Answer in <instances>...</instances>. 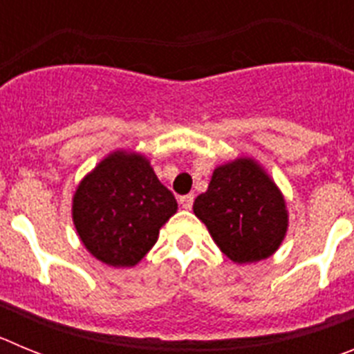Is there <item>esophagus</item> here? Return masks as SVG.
<instances>
[{
  "label": "esophagus",
  "mask_w": 354,
  "mask_h": 354,
  "mask_svg": "<svg viewBox=\"0 0 354 354\" xmlns=\"http://www.w3.org/2000/svg\"><path fill=\"white\" fill-rule=\"evenodd\" d=\"M193 200H195V196L193 195H184L180 196V205H183V209H186V211H189V209L193 207Z\"/></svg>",
  "instance_id": "1"
}]
</instances>
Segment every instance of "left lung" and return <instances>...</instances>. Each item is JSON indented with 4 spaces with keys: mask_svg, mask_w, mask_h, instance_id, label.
<instances>
[{
    "mask_svg": "<svg viewBox=\"0 0 354 354\" xmlns=\"http://www.w3.org/2000/svg\"><path fill=\"white\" fill-rule=\"evenodd\" d=\"M193 212L236 264L271 257L289 227L282 192L252 158L216 167L207 192L195 198Z\"/></svg>",
    "mask_w": 354,
    "mask_h": 354,
    "instance_id": "obj_1",
    "label": "left lung"
}]
</instances>
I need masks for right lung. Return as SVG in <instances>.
I'll return each mask as SVG.
<instances>
[{"label":"right lung","instance_id":"right-lung-1","mask_svg":"<svg viewBox=\"0 0 354 354\" xmlns=\"http://www.w3.org/2000/svg\"><path fill=\"white\" fill-rule=\"evenodd\" d=\"M177 212L143 154L115 150L83 177L72 196V221L84 248L113 268L136 266Z\"/></svg>","mask_w":354,"mask_h":354}]
</instances>
